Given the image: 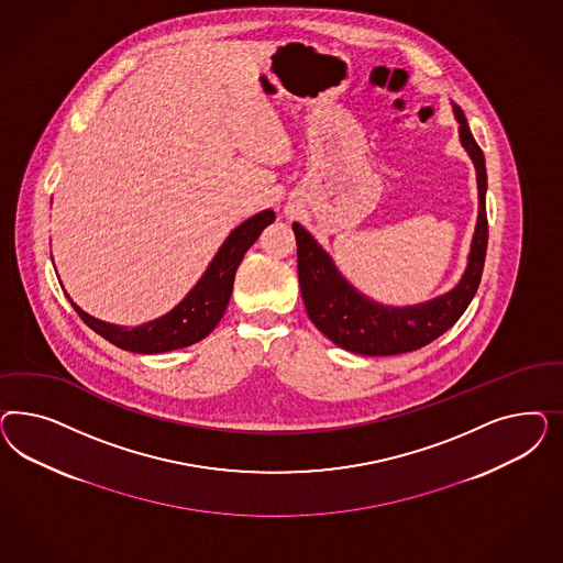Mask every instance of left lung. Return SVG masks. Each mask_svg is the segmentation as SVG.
I'll return each instance as SVG.
<instances>
[{
	"instance_id": "left-lung-1",
	"label": "left lung",
	"mask_w": 563,
	"mask_h": 563,
	"mask_svg": "<svg viewBox=\"0 0 563 563\" xmlns=\"http://www.w3.org/2000/svg\"><path fill=\"white\" fill-rule=\"evenodd\" d=\"M459 121L462 148L477 170L478 214L471 252L461 280L443 295L415 306H384L355 289L324 247L299 222H292L297 239V273L307 316L316 328L344 351L384 357L417 351L442 336L459 322L473 301L487 254V169L485 156L471 134L461 107L452 102Z\"/></svg>"
}]
</instances>
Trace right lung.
<instances>
[{
	"label": "right lung",
	"mask_w": 563,
	"mask_h": 563,
	"mask_svg": "<svg viewBox=\"0 0 563 563\" xmlns=\"http://www.w3.org/2000/svg\"><path fill=\"white\" fill-rule=\"evenodd\" d=\"M274 219L276 214L268 208L235 227L229 233V238L222 241L217 256L212 257V262L208 264L200 280L194 285V289L189 290L169 313L151 320L146 324L128 328V325L102 322L76 306L66 292L69 303L85 320L88 328L101 334L104 341L130 353L154 355V353H167V351L184 349L194 342H200L221 322L233 292V280H235L241 260L256 243L260 233L274 222Z\"/></svg>",
	"instance_id": "add662e5"
}]
</instances>
